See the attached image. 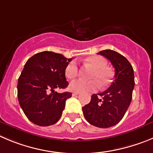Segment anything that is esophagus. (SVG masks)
Here are the masks:
<instances>
[{
    "label": "esophagus",
    "mask_w": 153,
    "mask_h": 153,
    "mask_svg": "<svg viewBox=\"0 0 153 153\" xmlns=\"http://www.w3.org/2000/svg\"><path fill=\"white\" fill-rule=\"evenodd\" d=\"M79 92H73V96H78V95H79Z\"/></svg>",
    "instance_id": "obj_1"
}]
</instances>
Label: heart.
<instances>
[{
    "label": "heart",
    "mask_w": 153,
    "mask_h": 153,
    "mask_svg": "<svg viewBox=\"0 0 153 153\" xmlns=\"http://www.w3.org/2000/svg\"><path fill=\"white\" fill-rule=\"evenodd\" d=\"M85 63L92 67V70L89 74L91 79L83 80L76 79L70 83V89L75 92H89L94 91L99 88H105L111 82V73L106 67L107 61L101 56H92L85 60ZM77 64L75 61H71L67 64L65 68V75L68 79H74L78 75Z\"/></svg>",
    "instance_id": "heart-1"
}]
</instances>
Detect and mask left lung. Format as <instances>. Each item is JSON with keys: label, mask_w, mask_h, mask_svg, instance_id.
Here are the masks:
<instances>
[{"label": "left lung", "mask_w": 153, "mask_h": 153, "mask_svg": "<svg viewBox=\"0 0 153 153\" xmlns=\"http://www.w3.org/2000/svg\"><path fill=\"white\" fill-rule=\"evenodd\" d=\"M98 54L105 57L114 67V80L105 91L93 94L90 102L82 107V111L89 124L108 128L120 122L130 106L135 84L134 69L127 58L117 51L107 49Z\"/></svg>", "instance_id": "left-lung-1"}]
</instances>
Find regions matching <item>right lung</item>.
Here are the masks:
<instances>
[{
	"label": "right lung",
	"instance_id": "1",
	"mask_svg": "<svg viewBox=\"0 0 153 153\" xmlns=\"http://www.w3.org/2000/svg\"><path fill=\"white\" fill-rule=\"evenodd\" d=\"M72 58L61 54L42 51L31 57L24 66L17 84V96L22 111L31 122L46 127L57 123L62 115L67 99L72 93H58L68 82L65 68Z\"/></svg>",
	"mask_w": 153,
	"mask_h": 153
}]
</instances>
